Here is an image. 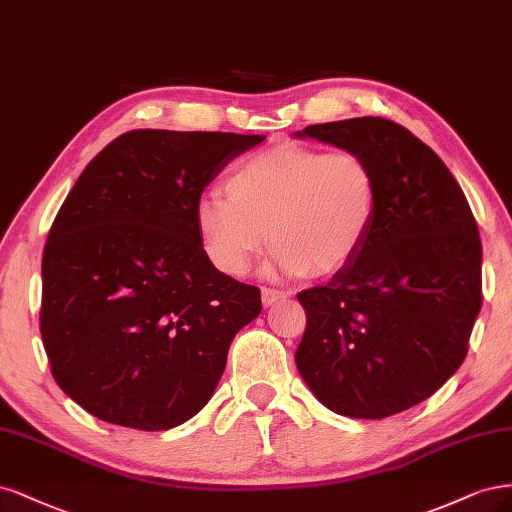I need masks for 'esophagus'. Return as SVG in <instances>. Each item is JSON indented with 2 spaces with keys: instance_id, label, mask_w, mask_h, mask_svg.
Returning <instances> with one entry per match:
<instances>
[{
  "instance_id": "34e87169",
  "label": "esophagus",
  "mask_w": 512,
  "mask_h": 512,
  "mask_svg": "<svg viewBox=\"0 0 512 512\" xmlns=\"http://www.w3.org/2000/svg\"><path fill=\"white\" fill-rule=\"evenodd\" d=\"M283 298H287V291L270 289V287H266V289L261 291V302H263V306H272V304H276L278 300H283Z\"/></svg>"
}]
</instances>
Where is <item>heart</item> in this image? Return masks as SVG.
I'll return each mask as SVG.
<instances>
[{
    "label": "heart",
    "instance_id": "b5f03b06",
    "mask_svg": "<svg viewBox=\"0 0 512 512\" xmlns=\"http://www.w3.org/2000/svg\"><path fill=\"white\" fill-rule=\"evenodd\" d=\"M225 189L229 200H200L195 225L206 255L229 276L249 272L270 238L280 270L334 274L361 251L378 212L372 163L346 148L272 146L240 159Z\"/></svg>",
    "mask_w": 512,
    "mask_h": 512
}]
</instances>
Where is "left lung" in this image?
Returning a JSON list of instances; mask_svg holds the SVG:
<instances>
[{
	"mask_svg": "<svg viewBox=\"0 0 512 512\" xmlns=\"http://www.w3.org/2000/svg\"><path fill=\"white\" fill-rule=\"evenodd\" d=\"M364 155L378 212L361 251L327 285L298 293L306 329L295 364L329 410L385 419L434 395L457 372L483 304L481 238L442 159L381 117L308 125Z\"/></svg>",
	"mask_w": 512,
	"mask_h": 512,
	"instance_id": "left-lung-1",
	"label": "left lung"
}]
</instances>
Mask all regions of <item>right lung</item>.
I'll return each mask as SVG.
<instances>
[{"mask_svg":"<svg viewBox=\"0 0 512 512\" xmlns=\"http://www.w3.org/2000/svg\"><path fill=\"white\" fill-rule=\"evenodd\" d=\"M263 140L127 131L65 197L44 246L40 332L57 385L93 417L159 432L212 398L261 293L212 266L195 208Z\"/></svg>","mask_w":512,"mask_h":512,"instance_id":"obj_1","label":"right lung"}]
</instances>
